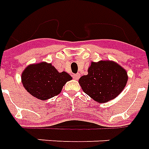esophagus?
<instances>
[{
  "instance_id": "obj_1",
  "label": "esophagus",
  "mask_w": 149,
  "mask_h": 149,
  "mask_svg": "<svg viewBox=\"0 0 149 149\" xmlns=\"http://www.w3.org/2000/svg\"><path fill=\"white\" fill-rule=\"evenodd\" d=\"M73 78H74L75 80H78L80 78V74H74V75H73Z\"/></svg>"
}]
</instances>
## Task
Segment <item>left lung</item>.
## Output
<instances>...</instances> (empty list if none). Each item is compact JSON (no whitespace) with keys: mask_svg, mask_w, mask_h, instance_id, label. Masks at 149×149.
Instances as JSON below:
<instances>
[{"mask_svg":"<svg viewBox=\"0 0 149 149\" xmlns=\"http://www.w3.org/2000/svg\"><path fill=\"white\" fill-rule=\"evenodd\" d=\"M87 71L79 83L83 91L98 103H107L116 98L128 79L126 70L110 60L91 62Z\"/></svg>","mask_w":149,"mask_h":149,"instance_id":"left-lung-1","label":"left lung"}]
</instances>
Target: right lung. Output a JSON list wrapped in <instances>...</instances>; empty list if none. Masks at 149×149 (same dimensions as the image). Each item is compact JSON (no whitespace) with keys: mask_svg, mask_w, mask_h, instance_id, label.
<instances>
[{"mask_svg":"<svg viewBox=\"0 0 149 149\" xmlns=\"http://www.w3.org/2000/svg\"><path fill=\"white\" fill-rule=\"evenodd\" d=\"M72 77L68 73L58 72L51 63L42 62L27 66L22 74V83L31 95L41 100H49L62 91L63 86Z\"/></svg>","mask_w":149,"mask_h":149,"instance_id":"add662e5","label":"right lung"}]
</instances>
